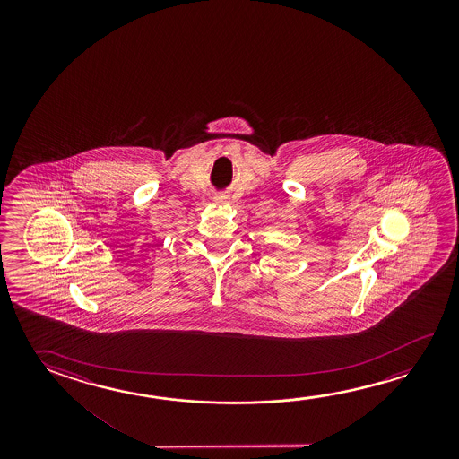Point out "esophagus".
<instances>
[{
    "instance_id": "esophagus-1",
    "label": "esophagus",
    "mask_w": 459,
    "mask_h": 459,
    "mask_svg": "<svg viewBox=\"0 0 459 459\" xmlns=\"http://www.w3.org/2000/svg\"><path fill=\"white\" fill-rule=\"evenodd\" d=\"M214 200H216V202H226L227 196L218 195L216 198H214Z\"/></svg>"
}]
</instances>
